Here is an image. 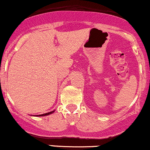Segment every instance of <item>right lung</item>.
I'll return each mask as SVG.
<instances>
[{
    "mask_svg": "<svg viewBox=\"0 0 150 150\" xmlns=\"http://www.w3.org/2000/svg\"><path fill=\"white\" fill-rule=\"evenodd\" d=\"M54 110L53 111H51V112H47V113H45V114H42V115H36V116H39V117H41V116H45V115H50V114H52V113H53L54 112Z\"/></svg>",
    "mask_w": 150,
    "mask_h": 150,
    "instance_id": "add662e5",
    "label": "right lung"
}]
</instances>
